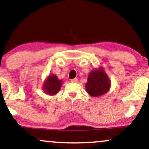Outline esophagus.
<instances>
[{
    "label": "esophagus",
    "mask_w": 149,
    "mask_h": 149,
    "mask_svg": "<svg viewBox=\"0 0 149 149\" xmlns=\"http://www.w3.org/2000/svg\"><path fill=\"white\" fill-rule=\"evenodd\" d=\"M71 82H73V83H76L77 81H78V78H73V79L71 80Z\"/></svg>",
    "instance_id": "obj_1"
}]
</instances>
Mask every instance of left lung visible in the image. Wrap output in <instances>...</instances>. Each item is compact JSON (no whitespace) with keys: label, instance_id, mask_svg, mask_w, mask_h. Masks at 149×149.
I'll use <instances>...</instances> for the list:
<instances>
[{"label":"left lung","instance_id":"left-lung-1","mask_svg":"<svg viewBox=\"0 0 149 149\" xmlns=\"http://www.w3.org/2000/svg\"><path fill=\"white\" fill-rule=\"evenodd\" d=\"M110 85V80L107 75L103 69H100L94 70L89 74L85 88L89 95L92 97H99L107 92Z\"/></svg>","mask_w":149,"mask_h":149}]
</instances>
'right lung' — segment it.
I'll list each match as a JSON object with an SVG mask.
<instances>
[{"instance_id":"obj_1","label":"right lung","mask_w":149,"mask_h":149,"mask_svg":"<svg viewBox=\"0 0 149 149\" xmlns=\"http://www.w3.org/2000/svg\"><path fill=\"white\" fill-rule=\"evenodd\" d=\"M61 83L62 80L58 79L57 77L54 75H51L46 80L43 86V90H45L47 95H56L60 90Z\"/></svg>"}]
</instances>
